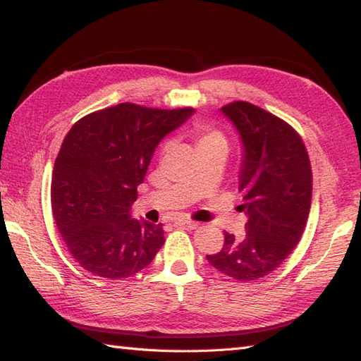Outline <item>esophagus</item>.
<instances>
[{"label":"esophagus","mask_w":361,"mask_h":361,"mask_svg":"<svg viewBox=\"0 0 361 361\" xmlns=\"http://www.w3.org/2000/svg\"><path fill=\"white\" fill-rule=\"evenodd\" d=\"M175 226L185 228V229H195L198 225L192 220H178V221H175Z\"/></svg>","instance_id":"obj_1"}]
</instances>
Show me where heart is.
<instances>
[{
    "label": "heart",
    "mask_w": 361,
    "mask_h": 361,
    "mask_svg": "<svg viewBox=\"0 0 361 361\" xmlns=\"http://www.w3.org/2000/svg\"><path fill=\"white\" fill-rule=\"evenodd\" d=\"M194 141H195V152L197 155L202 153L228 152V137L219 128L206 127V126H195L194 128Z\"/></svg>",
    "instance_id": "obj_1"
}]
</instances>
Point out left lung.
<instances>
[{
  "instance_id": "8db88e82",
  "label": "left lung",
  "mask_w": 361,
  "mask_h": 361,
  "mask_svg": "<svg viewBox=\"0 0 361 361\" xmlns=\"http://www.w3.org/2000/svg\"><path fill=\"white\" fill-rule=\"evenodd\" d=\"M221 111L240 133V211L247 234H225L224 248L208 262L229 278L256 281L274 271L301 240L312 203V166L302 137L286 121L245 101Z\"/></svg>"
}]
</instances>
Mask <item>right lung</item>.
I'll return each mask as SVG.
<instances>
[{
    "label": "right lung",
    "mask_w": 361,
    "mask_h": 361,
    "mask_svg": "<svg viewBox=\"0 0 361 361\" xmlns=\"http://www.w3.org/2000/svg\"><path fill=\"white\" fill-rule=\"evenodd\" d=\"M194 109H149L122 102L90 113L65 136L54 163L52 216L83 270L126 279L164 245L163 225L130 216L158 142Z\"/></svg>",
    "instance_id": "1"
}]
</instances>
